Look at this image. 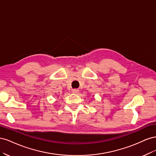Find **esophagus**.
I'll return each instance as SVG.
<instances>
[{
	"label": "esophagus",
	"instance_id": "34e87169",
	"mask_svg": "<svg viewBox=\"0 0 156 156\" xmlns=\"http://www.w3.org/2000/svg\"><path fill=\"white\" fill-rule=\"evenodd\" d=\"M79 90L78 89H76V88L72 89V92H73V93H74V94H78V93H79Z\"/></svg>",
	"mask_w": 156,
	"mask_h": 156
}]
</instances>
